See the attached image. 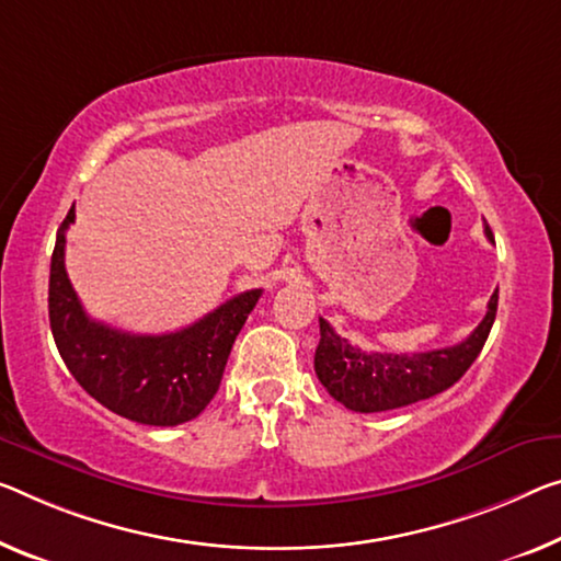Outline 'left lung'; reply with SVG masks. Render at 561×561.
Masks as SVG:
<instances>
[{
  "mask_svg": "<svg viewBox=\"0 0 561 561\" xmlns=\"http://www.w3.org/2000/svg\"><path fill=\"white\" fill-rule=\"evenodd\" d=\"M494 243L491 228H484ZM499 288L489 298L486 316L467 341L424 353H370L351 346L321 318V341L316 348V376L335 401L358 413H378L431 399L454 386L484 348L496 318Z\"/></svg>",
  "mask_w": 561,
  "mask_h": 561,
  "instance_id": "left-lung-1",
  "label": "left lung"
}]
</instances>
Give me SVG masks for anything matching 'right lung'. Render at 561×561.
<instances>
[{"instance_id": "add662e5", "label": "right lung", "mask_w": 561, "mask_h": 561, "mask_svg": "<svg viewBox=\"0 0 561 561\" xmlns=\"http://www.w3.org/2000/svg\"><path fill=\"white\" fill-rule=\"evenodd\" d=\"M75 205L57 230L49 265V325L75 381L117 416L148 426L195 419L218 393L232 343L255 308L261 288L245 290L183 331L125 333L92 321L65 271V236Z\"/></svg>"}]
</instances>
